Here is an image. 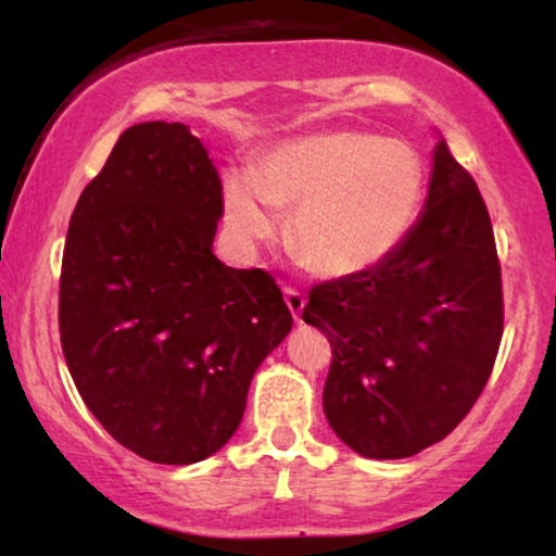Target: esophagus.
<instances>
[{
	"instance_id": "obj_1",
	"label": "esophagus",
	"mask_w": 556,
	"mask_h": 556,
	"mask_svg": "<svg viewBox=\"0 0 556 556\" xmlns=\"http://www.w3.org/2000/svg\"><path fill=\"white\" fill-rule=\"evenodd\" d=\"M283 295H286V303H288V308H291L293 318H301L303 308H306V299H303V293L295 291V288H286Z\"/></svg>"
}]
</instances>
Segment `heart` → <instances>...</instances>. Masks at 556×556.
Returning a JSON list of instances; mask_svg holds the SVG:
<instances>
[{"label":"heart","mask_w":556,"mask_h":556,"mask_svg":"<svg viewBox=\"0 0 556 556\" xmlns=\"http://www.w3.org/2000/svg\"><path fill=\"white\" fill-rule=\"evenodd\" d=\"M425 200V166L400 139L333 128L280 141L225 181V223L242 248L276 232L321 278L344 280L379 268L413 232Z\"/></svg>","instance_id":"1"}]
</instances>
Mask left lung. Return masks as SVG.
Returning <instances> with one entry per match:
<instances>
[{
    "label": "left lung",
    "instance_id": "1",
    "mask_svg": "<svg viewBox=\"0 0 556 556\" xmlns=\"http://www.w3.org/2000/svg\"><path fill=\"white\" fill-rule=\"evenodd\" d=\"M303 321L333 346L324 413L354 453L409 458L468 415L496 362L504 299L489 210L443 136L405 245L364 276L316 286Z\"/></svg>",
    "mask_w": 556,
    "mask_h": 556
}]
</instances>
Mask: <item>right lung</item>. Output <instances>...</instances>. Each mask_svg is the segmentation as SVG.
<instances>
[{
  "label": "right lung",
  "mask_w": 556,
  "mask_h": 556,
  "mask_svg": "<svg viewBox=\"0 0 556 556\" xmlns=\"http://www.w3.org/2000/svg\"><path fill=\"white\" fill-rule=\"evenodd\" d=\"M223 181L185 124L118 136L83 189L60 276V341L96 420L151 463L192 466L235 435L293 318L268 273L212 253Z\"/></svg>",
  "instance_id": "obj_1"
}]
</instances>
